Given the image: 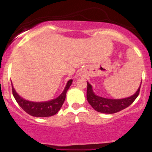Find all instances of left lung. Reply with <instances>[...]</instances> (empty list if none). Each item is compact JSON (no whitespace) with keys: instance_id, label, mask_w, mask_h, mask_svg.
Listing matches in <instances>:
<instances>
[{"instance_id":"obj_1","label":"left lung","mask_w":152,"mask_h":152,"mask_svg":"<svg viewBox=\"0 0 152 152\" xmlns=\"http://www.w3.org/2000/svg\"><path fill=\"white\" fill-rule=\"evenodd\" d=\"M142 82H140V87H138L137 91L129 97L124 98L120 99H113L104 98L96 95L93 92V87L87 82V99L88 103L91 107L97 112L106 114H113L118 113L124 109L126 108L131 105L134 100L137 99L140 93V88L141 86Z\"/></svg>"}]
</instances>
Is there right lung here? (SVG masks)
<instances>
[{"label":"right lung","mask_w":152,"mask_h":152,"mask_svg":"<svg viewBox=\"0 0 152 152\" xmlns=\"http://www.w3.org/2000/svg\"><path fill=\"white\" fill-rule=\"evenodd\" d=\"M73 79H70L67 82L65 89L58 97L45 102H31L26 100L17 93L12 82V93L20 107L30 115L37 118L50 117L56 115L60 110L65 100L67 91L71 85Z\"/></svg>","instance_id":"1"}]
</instances>
